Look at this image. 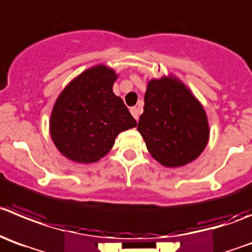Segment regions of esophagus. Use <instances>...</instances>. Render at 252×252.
I'll return each instance as SVG.
<instances>
[{
	"label": "esophagus",
	"instance_id": "esophagus-1",
	"mask_svg": "<svg viewBox=\"0 0 252 252\" xmlns=\"http://www.w3.org/2000/svg\"><path fill=\"white\" fill-rule=\"evenodd\" d=\"M130 113L134 118H135V121H138V119H139V114H140V108L139 107L130 108Z\"/></svg>",
	"mask_w": 252,
	"mask_h": 252
}]
</instances>
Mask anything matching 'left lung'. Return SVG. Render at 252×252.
Masks as SVG:
<instances>
[{
    "instance_id": "obj_1",
    "label": "left lung",
    "mask_w": 252,
    "mask_h": 252,
    "mask_svg": "<svg viewBox=\"0 0 252 252\" xmlns=\"http://www.w3.org/2000/svg\"><path fill=\"white\" fill-rule=\"evenodd\" d=\"M138 130L153 158L168 168L195 160L210 133L203 105L173 76L149 81Z\"/></svg>"
}]
</instances>
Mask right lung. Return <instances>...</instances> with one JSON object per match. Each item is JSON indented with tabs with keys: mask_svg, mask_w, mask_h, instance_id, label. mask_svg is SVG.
<instances>
[{
	"mask_svg": "<svg viewBox=\"0 0 252 252\" xmlns=\"http://www.w3.org/2000/svg\"><path fill=\"white\" fill-rule=\"evenodd\" d=\"M118 76L98 64L84 70L60 94L49 133L57 149L76 163H95L109 153L121 131L137 126L121 97L113 93Z\"/></svg>",
	"mask_w": 252,
	"mask_h": 252,
	"instance_id": "right-lung-1",
	"label": "right lung"
}]
</instances>
